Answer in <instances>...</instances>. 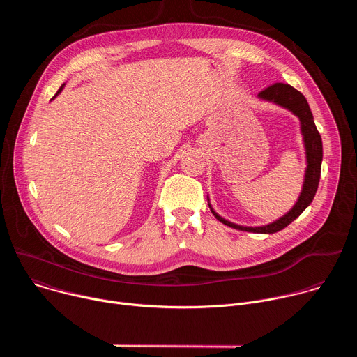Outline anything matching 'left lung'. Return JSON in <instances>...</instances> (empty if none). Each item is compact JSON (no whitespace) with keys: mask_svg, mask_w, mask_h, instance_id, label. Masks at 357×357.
<instances>
[{"mask_svg":"<svg viewBox=\"0 0 357 357\" xmlns=\"http://www.w3.org/2000/svg\"><path fill=\"white\" fill-rule=\"evenodd\" d=\"M259 98L268 101V103H274L282 109H287L291 112L295 117L299 120V130L303 141V148H305V161H307V168H305V175H303V183L301 193L295 202V205L281 218L277 220L264 225V226H256V227H250V226H241L236 225L233 222L226 220L222 218L211 205V199L208 196V205L211 208V212L213 216L222 222L226 226H230L237 230L243 231H251V233H263V234H273L284 227H287L289 223H292L305 209H307L311 202L314 200V196L317 193L318 185H319V178H321V165H322V157H324V151H322V138L321 134L317 130L315 121L312 112L310 109V105L307 98L303 97L302 93H299L296 89H294L289 84L284 83H275L261 93H259Z\"/></svg>","mask_w":357,"mask_h":357,"instance_id":"8db88e82","label":"left lung"}]
</instances>
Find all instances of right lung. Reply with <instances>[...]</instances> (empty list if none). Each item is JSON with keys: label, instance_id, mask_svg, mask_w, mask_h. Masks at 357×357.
<instances>
[{"label": "right lung", "instance_id": "obj_1", "mask_svg": "<svg viewBox=\"0 0 357 357\" xmlns=\"http://www.w3.org/2000/svg\"><path fill=\"white\" fill-rule=\"evenodd\" d=\"M63 87H65V83H63V84H62V86H61V89H59V90H58V93H56V94H55V96H54V97H52V98H50V101H52V100H55V98H56V96H58V94H61V91H62V90H63Z\"/></svg>", "mask_w": 357, "mask_h": 357}]
</instances>
